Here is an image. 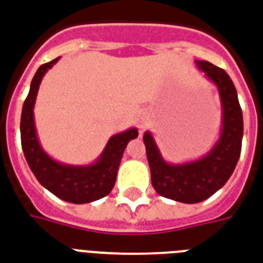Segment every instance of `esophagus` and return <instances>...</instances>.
<instances>
[{"label": "esophagus", "mask_w": 263, "mask_h": 263, "mask_svg": "<svg viewBox=\"0 0 263 263\" xmlns=\"http://www.w3.org/2000/svg\"><path fill=\"white\" fill-rule=\"evenodd\" d=\"M138 125H139V129L142 132L146 129L147 126H149V116H147L146 112H142L139 118H138Z\"/></svg>", "instance_id": "obj_1"}]
</instances>
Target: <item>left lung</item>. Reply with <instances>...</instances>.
<instances>
[{"mask_svg": "<svg viewBox=\"0 0 263 263\" xmlns=\"http://www.w3.org/2000/svg\"><path fill=\"white\" fill-rule=\"evenodd\" d=\"M195 62L205 77L217 86L220 95L223 126L219 141L199 160L170 164L161 157L151 132L143 135L152 185L159 195L182 203L205 201L224 185L240 159L244 131L237 90L227 72L208 61Z\"/></svg>", "mask_w": 263, "mask_h": 263, "instance_id": "obj_1", "label": "left lung"}]
</instances>
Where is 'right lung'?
Wrapping results in <instances>:
<instances>
[{
  "instance_id": "1",
  "label": "right lung",
  "mask_w": 263,
  "mask_h": 263,
  "mask_svg": "<svg viewBox=\"0 0 263 263\" xmlns=\"http://www.w3.org/2000/svg\"><path fill=\"white\" fill-rule=\"evenodd\" d=\"M58 61V58L43 64L30 83V90L23 103L21 117V141L30 170L37 181L62 201L71 203H89L111 192L116 184L117 171L128 142L138 137L137 128L117 134L107 142L96 163L89 166H69L52 160L37 139L33 108L39 86L44 73Z\"/></svg>"
}]
</instances>
